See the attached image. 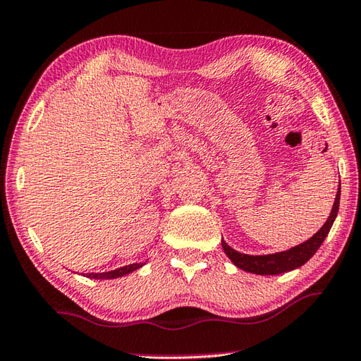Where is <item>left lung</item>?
<instances>
[{
	"label": "left lung",
	"mask_w": 361,
	"mask_h": 361,
	"mask_svg": "<svg viewBox=\"0 0 361 361\" xmlns=\"http://www.w3.org/2000/svg\"><path fill=\"white\" fill-rule=\"evenodd\" d=\"M339 199H341V185L338 188V192H336L331 213H329L325 224H323L319 229V232H315L310 239L299 243L296 247L285 250V252L272 253V255H245L229 247L228 243H226V240L221 239L224 253L232 262H234V266L242 269V271L258 274V276H277V274H283V272L293 271V269L296 267H301L310 258H312L317 250L320 248L323 240L326 239L328 232L331 229L336 216H338Z\"/></svg>",
	"instance_id": "1"
}]
</instances>
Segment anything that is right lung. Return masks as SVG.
<instances>
[{"label": "right lung", "instance_id": "1", "mask_svg": "<svg viewBox=\"0 0 361 361\" xmlns=\"http://www.w3.org/2000/svg\"><path fill=\"white\" fill-rule=\"evenodd\" d=\"M142 266H145V262H133V264L114 269V271H108V272H90L85 274L89 279H97V280H109V279H118V277H124L127 274H130L133 271H137Z\"/></svg>", "mask_w": 361, "mask_h": 361}]
</instances>
